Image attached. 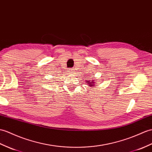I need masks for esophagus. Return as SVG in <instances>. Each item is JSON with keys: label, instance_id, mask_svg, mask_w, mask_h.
Returning a JSON list of instances; mask_svg holds the SVG:
<instances>
[{"label": "esophagus", "instance_id": "1", "mask_svg": "<svg viewBox=\"0 0 152 152\" xmlns=\"http://www.w3.org/2000/svg\"><path fill=\"white\" fill-rule=\"evenodd\" d=\"M69 72L71 73V72H73V71H72V70H69Z\"/></svg>", "mask_w": 152, "mask_h": 152}]
</instances>
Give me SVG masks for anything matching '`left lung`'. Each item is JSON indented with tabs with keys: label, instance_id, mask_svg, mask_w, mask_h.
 I'll list each match as a JSON object with an SVG mask.
<instances>
[{
	"label": "left lung",
	"instance_id": "left-lung-1",
	"mask_svg": "<svg viewBox=\"0 0 152 152\" xmlns=\"http://www.w3.org/2000/svg\"><path fill=\"white\" fill-rule=\"evenodd\" d=\"M87 83H89V82H87ZM93 83H94V82H93V81H90V83H89V86H93V85H94ZM92 83H93V84H92Z\"/></svg>",
	"mask_w": 152,
	"mask_h": 152
}]
</instances>
